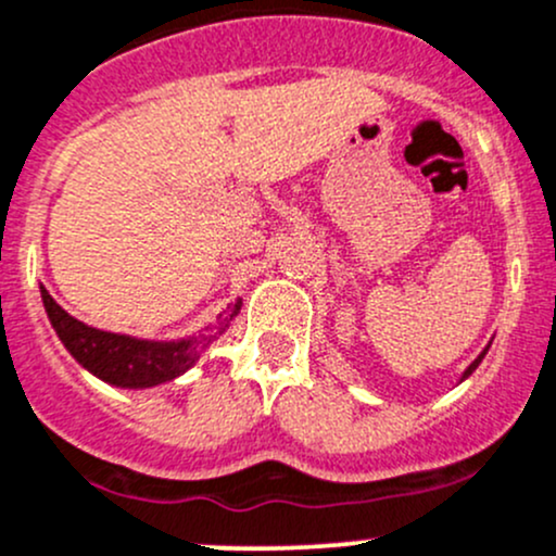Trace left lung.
Segmentation results:
<instances>
[{"mask_svg":"<svg viewBox=\"0 0 556 556\" xmlns=\"http://www.w3.org/2000/svg\"><path fill=\"white\" fill-rule=\"evenodd\" d=\"M488 349H490V343H488V346H484V349H482V354H479V356H477V359H475V362H471V365H469V367H466V370H464V376H460V381H466V378H469V376H471V372H475V370H477V367H479V362H482V359H484V354H488Z\"/></svg>","mask_w":556,"mask_h":556,"instance_id":"obj_1","label":"left lung"}]
</instances>
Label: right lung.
Instances as JSON below:
<instances>
[{
  "label": "right lung",
  "instance_id": "add662e5",
  "mask_svg": "<svg viewBox=\"0 0 556 556\" xmlns=\"http://www.w3.org/2000/svg\"><path fill=\"white\" fill-rule=\"evenodd\" d=\"M39 293H42L47 319L66 352L87 372L116 389H151V386L180 378L200 362L210 343H215L229 330L233 317L242 308V298H237V303H231L224 314H218L213 325L200 332L175 338V341H149V338L122 336V332L98 330V327L79 323L66 308L58 306L45 288H39Z\"/></svg>",
  "mask_w": 556,
  "mask_h": 556
}]
</instances>
